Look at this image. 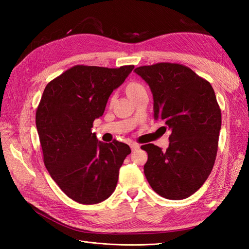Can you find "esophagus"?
Listing matches in <instances>:
<instances>
[{"instance_id": "esophagus-1", "label": "esophagus", "mask_w": 249, "mask_h": 249, "mask_svg": "<svg viewBox=\"0 0 249 249\" xmlns=\"http://www.w3.org/2000/svg\"><path fill=\"white\" fill-rule=\"evenodd\" d=\"M130 146H131L132 150H136V149H138L140 147V145L138 144V143H136V142H132L131 144H130Z\"/></svg>"}]
</instances>
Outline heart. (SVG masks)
Instances as JSON below:
<instances>
[{"instance_id": "heart-1", "label": "heart", "mask_w": 249, "mask_h": 249, "mask_svg": "<svg viewBox=\"0 0 249 249\" xmlns=\"http://www.w3.org/2000/svg\"><path fill=\"white\" fill-rule=\"evenodd\" d=\"M140 88H142L141 84H139V83H136V82H132L126 86V92H127V94H131Z\"/></svg>"}]
</instances>
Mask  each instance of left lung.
I'll return each mask as SVG.
<instances>
[{
  "label": "left lung",
  "mask_w": 249,
  "mask_h": 249,
  "mask_svg": "<svg viewBox=\"0 0 249 249\" xmlns=\"http://www.w3.org/2000/svg\"><path fill=\"white\" fill-rule=\"evenodd\" d=\"M154 96V118L170 129L169 147L142 145L144 175L153 190L167 199H184L206 182L216 160L221 110L210 83L188 66L160 62L134 71Z\"/></svg>",
  "instance_id": "obj_1"
}]
</instances>
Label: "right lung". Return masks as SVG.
Instances as JSON below:
<instances>
[{
    "label": "right lung",
    "instance_id": "add662e5",
    "mask_svg": "<svg viewBox=\"0 0 249 249\" xmlns=\"http://www.w3.org/2000/svg\"><path fill=\"white\" fill-rule=\"evenodd\" d=\"M133 69L74 65L44 88L35 118L43 163L60 189L79 203L107 199L131 154L125 143L99 142L91 127L103 115L113 90Z\"/></svg>",
    "mask_w": 249,
    "mask_h": 249
}]
</instances>
